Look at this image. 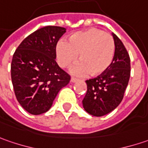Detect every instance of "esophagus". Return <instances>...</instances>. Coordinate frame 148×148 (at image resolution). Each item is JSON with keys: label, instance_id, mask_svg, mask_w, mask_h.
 <instances>
[{"label": "esophagus", "instance_id": "1", "mask_svg": "<svg viewBox=\"0 0 148 148\" xmlns=\"http://www.w3.org/2000/svg\"><path fill=\"white\" fill-rule=\"evenodd\" d=\"M77 81H78V79L74 78V77H72V78L70 79V82H71V83H75V82H77Z\"/></svg>", "mask_w": 148, "mask_h": 148}]
</instances>
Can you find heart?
Listing matches in <instances>:
<instances>
[{
    "instance_id": "1",
    "label": "heart",
    "mask_w": 148,
    "mask_h": 148,
    "mask_svg": "<svg viewBox=\"0 0 148 148\" xmlns=\"http://www.w3.org/2000/svg\"><path fill=\"white\" fill-rule=\"evenodd\" d=\"M56 51L59 64L62 68L73 64L79 54L80 62L71 69V73L95 77L105 73L110 66L115 55V43L110 35L92 28L73 34L69 42L59 41Z\"/></svg>"
}]
</instances>
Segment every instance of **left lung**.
I'll use <instances>...</instances> for the list:
<instances>
[{
    "label": "left lung",
    "instance_id": "8db88e82",
    "mask_svg": "<svg viewBox=\"0 0 148 148\" xmlns=\"http://www.w3.org/2000/svg\"><path fill=\"white\" fill-rule=\"evenodd\" d=\"M115 55L108 69L97 78L86 81L87 93L83 100L84 110L93 116L109 114L120 105L130 77V59L123 42L112 33Z\"/></svg>",
    "mask_w": 148,
    "mask_h": 148
}]
</instances>
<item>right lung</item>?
I'll return each mask as SVG.
<instances>
[{"mask_svg":"<svg viewBox=\"0 0 148 148\" xmlns=\"http://www.w3.org/2000/svg\"><path fill=\"white\" fill-rule=\"evenodd\" d=\"M66 28L46 26L30 34L19 44L11 62L14 94L25 110L41 115L51 107L59 91L70 76L56 61V47Z\"/></svg>","mask_w":148,"mask_h":148,"instance_id":"right-lung-1","label":"right lung"}]
</instances>
